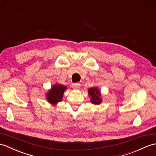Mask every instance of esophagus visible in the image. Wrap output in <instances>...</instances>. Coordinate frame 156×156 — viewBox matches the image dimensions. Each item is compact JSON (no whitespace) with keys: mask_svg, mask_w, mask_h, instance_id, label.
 <instances>
[{"mask_svg":"<svg viewBox=\"0 0 156 156\" xmlns=\"http://www.w3.org/2000/svg\"><path fill=\"white\" fill-rule=\"evenodd\" d=\"M72 88L74 89H79L80 88V84H79V83H74V84H72Z\"/></svg>","mask_w":156,"mask_h":156,"instance_id":"34e87169","label":"esophagus"}]
</instances>
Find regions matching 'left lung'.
Segmentation results:
<instances>
[{
  "label": "left lung",
  "instance_id": "1",
  "mask_svg": "<svg viewBox=\"0 0 156 156\" xmlns=\"http://www.w3.org/2000/svg\"><path fill=\"white\" fill-rule=\"evenodd\" d=\"M89 95L92 97L91 102L94 104H100L101 103V98L100 90L97 88H92L88 90Z\"/></svg>",
  "mask_w": 156,
  "mask_h": 156
}]
</instances>
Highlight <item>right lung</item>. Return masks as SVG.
<instances>
[{
    "instance_id": "right-lung-1",
    "label": "right lung",
    "mask_w": 156,
    "mask_h": 156,
    "mask_svg": "<svg viewBox=\"0 0 156 156\" xmlns=\"http://www.w3.org/2000/svg\"><path fill=\"white\" fill-rule=\"evenodd\" d=\"M66 89V86L60 84H56L52 87L51 90L47 94V100L50 103L56 104L61 102L62 99L64 92Z\"/></svg>"
}]
</instances>
